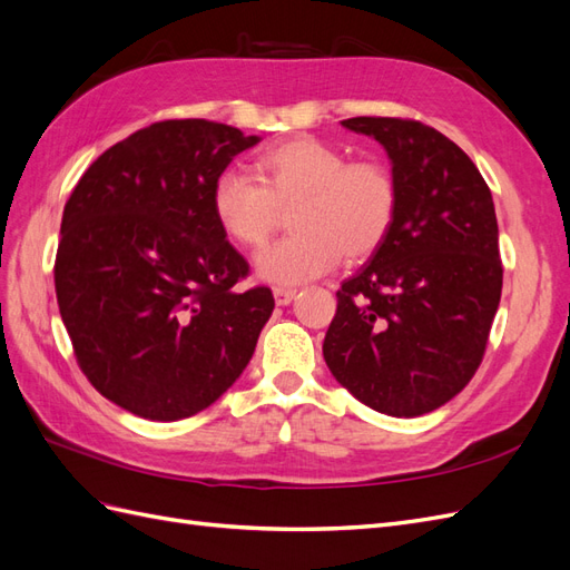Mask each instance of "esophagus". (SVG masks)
<instances>
[{
    "label": "esophagus",
    "instance_id": "obj_1",
    "mask_svg": "<svg viewBox=\"0 0 570 570\" xmlns=\"http://www.w3.org/2000/svg\"><path fill=\"white\" fill-rule=\"evenodd\" d=\"M295 295H297L295 287H275L273 289V297H275V302H278L281 306L289 304L292 299H295Z\"/></svg>",
    "mask_w": 570,
    "mask_h": 570
}]
</instances>
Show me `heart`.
Wrapping results in <instances>:
<instances>
[{"label": "heart", "instance_id": "b5f03b06", "mask_svg": "<svg viewBox=\"0 0 570 570\" xmlns=\"http://www.w3.org/2000/svg\"><path fill=\"white\" fill-rule=\"evenodd\" d=\"M256 180L223 170L212 189L214 218L235 245L258 249L289 212L292 235L258 254L268 283H299L323 275L340 258L364 262L392 233L400 189L377 159L347 161L318 137H292L254 159Z\"/></svg>", "mask_w": 570, "mask_h": 570}]
</instances>
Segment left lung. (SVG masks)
<instances>
[{
    "mask_svg": "<svg viewBox=\"0 0 570 570\" xmlns=\"http://www.w3.org/2000/svg\"><path fill=\"white\" fill-rule=\"evenodd\" d=\"M392 159V233L337 289L323 358L342 387L387 416H421L471 383L502 297L494 202L459 145L413 118L356 116Z\"/></svg>",
    "mask_w": 570,
    "mask_h": 570,
    "instance_id": "obj_1",
    "label": "left lung"
}]
</instances>
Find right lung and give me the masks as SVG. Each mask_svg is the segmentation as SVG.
Here are the masks:
<instances>
[{
  "mask_svg": "<svg viewBox=\"0 0 570 570\" xmlns=\"http://www.w3.org/2000/svg\"><path fill=\"white\" fill-rule=\"evenodd\" d=\"M258 142L226 124L170 118L85 170L55 258L61 321L92 387L135 416L178 421L214 404L273 312L214 218L212 189Z\"/></svg>",
  "mask_w": 570,
  "mask_h": 570,
  "instance_id": "1",
  "label": "right lung"
}]
</instances>
